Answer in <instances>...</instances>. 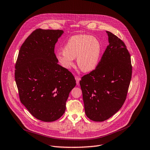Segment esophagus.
<instances>
[{
  "instance_id": "esophagus-1",
  "label": "esophagus",
  "mask_w": 150,
  "mask_h": 150,
  "mask_svg": "<svg viewBox=\"0 0 150 150\" xmlns=\"http://www.w3.org/2000/svg\"><path fill=\"white\" fill-rule=\"evenodd\" d=\"M75 80H76L77 85H79V82H80V77H79V76H75Z\"/></svg>"
}]
</instances>
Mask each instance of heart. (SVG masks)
I'll use <instances>...</instances> for the list:
<instances>
[{
    "label": "heart",
    "mask_w": 150,
    "mask_h": 150,
    "mask_svg": "<svg viewBox=\"0 0 150 150\" xmlns=\"http://www.w3.org/2000/svg\"><path fill=\"white\" fill-rule=\"evenodd\" d=\"M102 51L99 40L94 36L79 34L71 36L65 44L63 51L56 53V59L61 66L70 69L74 59L80 69L85 72L94 70L98 65Z\"/></svg>",
    "instance_id": "1"
}]
</instances>
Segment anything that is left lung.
<instances>
[{
	"mask_svg": "<svg viewBox=\"0 0 150 150\" xmlns=\"http://www.w3.org/2000/svg\"><path fill=\"white\" fill-rule=\"evenodd\" d=\"M109 45L95 70L80 81L88 118L103 121L122 107L132 76L131 56L120 38L106 31Z\"/></svg>",
	"mask_w": 150,
	"mask_h": 150,
	"instance_id": "1",
	"label": "left lung"
}]
</instances>
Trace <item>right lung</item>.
I'll use <instances>...</instances> for the list:
<instances>
[{
	"label": "right lung",
	"mask_w": 150,
	"mask_h": 150,
	"mask_svg": "<svg viewBox=\"0 0 150 150\" xmlns=\"http://www.w3.org/2000/svg\"><path fill=\"white\" fill-rule=\"evenodd\" d=\"M64 31L38 29L19 51L15 78L21 102L30 114L45 122L63 115L69 93L76 85L70 71L58 64L55 44Z\"/></svg>",
	"instance_id": "1"
}]
</instances>
